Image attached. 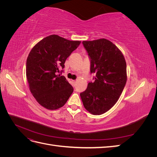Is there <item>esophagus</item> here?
<instances>
[{"label":"esophagus","mask_w":157,"mask_h":157,"mask_svg":"<svg viewBox=\"0 0 157 157\" xmlns=\"http://www.w3.org/2000/svg\"><path fill=\"white\" fill-rule=\"evenodd\" d=\"M71 82H72L73 86H75L76 85V80H71Z\"/></svg>","instance_id":"34e87169"}]
</instances>
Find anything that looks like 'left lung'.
Returning a JSON list of instances; mask_svg holds the SVG:
<instances>
[{"label": "left lung", "mask_w": 157, "mask_h": 157, "mask_svg": "<svg viewBox=\"0 0 157 157\" xmlns=\"http://www.w3.org/2000/svg\"><path fill=\"white\" fill-rule=\"evenodd\" d=\"M82 44L90 58V72L96 77L80 96L85 109L99 115L119 99L127 80L126 63L121 51L110 40L101 39Z\"/></svg>", "instance_id": "1"}]
</instances>
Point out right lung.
<instances>
[{
	"label": "right lung",
	"mask_w": 157,
	"mask_h": 157,
	"mask_svg": "<svg viewBox=\"0 0 157 157\" xmlns=\"http://www.w3.org/2000/svg\"><path fill=\"white\" fill-rule=\"evenodd\" d=\"M80 42L52 35L31 50L27 59L26 77L33 96L44 108L56 110L63 107L73 93V86L58 73Z\"/></svg>",
	"instance_id": "1"
}]
</instances>
